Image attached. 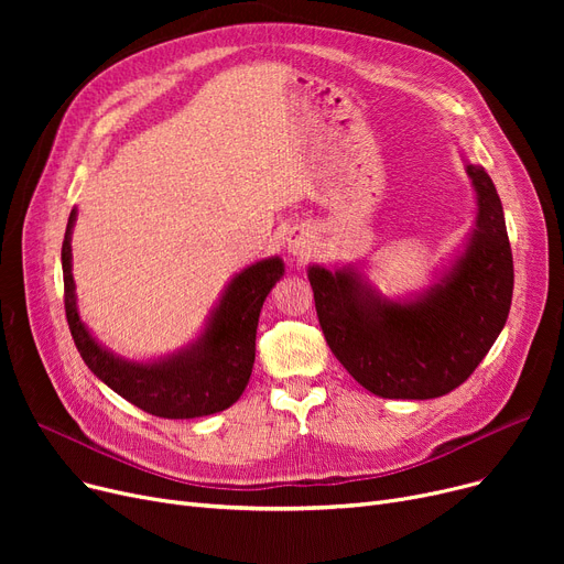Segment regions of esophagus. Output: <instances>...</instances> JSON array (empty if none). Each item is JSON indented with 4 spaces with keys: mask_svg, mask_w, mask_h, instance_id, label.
<instances>
[{
    "mask_svg": "<svg viewBox=\"0 0 564 564\" xmlns=\"http://www.w3.org/2000/svg\"><path fill=\"white\" fill-rule=\"evenodd\" d=\"M285 247H288V253H290L292 258L306 260V258H311V253L315 251V237H313V232L306 230V228H294V230H290V235H288Z\"/></svg>",
    "mask_w": 564,
    "mask_h": 564,
    "instance_id": "obj_1",
    "label": "esophagus"
}]
</instances>
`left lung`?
<instances>
[{"mask_svg":"<svg viewBox=\"0 0 564 564\" xmlns=\"http://www.w3.org/2000/svg\"><path fill=\"white\" fill-rule=\"evenodd\" d=\"M464 169L476 219L459 249L432 272L430 285L387 297L364 267L308 264L324 338L364 389L389 400H432L478 368L508 322L514 264L506 215L489 173Z\"/></svg>","mask_w":564,"mask_h":564,"instance_id":"1","label":"left lung"}]
</instances>
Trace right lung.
<instances>
[{
	"label": "right lung",
	"mask_w": 564,
	"mask_h": 564,
	"mask_svg": "<svg viewBox=\"0 0 564 564\" xmlns=\"http://www.w3.org/2000/svg\"><path fill=\"white\" fill-rule=\"evenodd\" d=\"M75 221L77 207L70 210L62 247L66 317L88 370L113 393L160 419L210 416L240 400L256 361L260 308L285 274L283 258H262L235 272L203 329L185 347L155 359H128L105 347L79 315L70 247Z\"/></svg>",
	"instance_id": "obj_1"
}]
</instances>
